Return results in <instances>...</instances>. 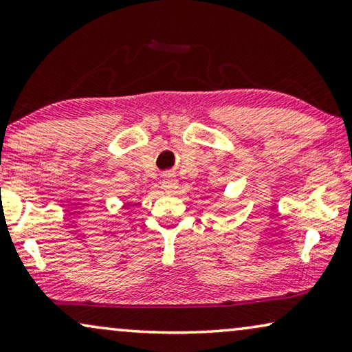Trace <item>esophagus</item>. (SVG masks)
<instances>
[{"label":"esophagus","instance_id":"esophagus-1","mask_svg":"<svg viewBox=\"0 0 352 352\" xmlns=\"http://www.w3.org/2000/svg\"><path fill=\"white\" fill-rule=\"evenodd\" d=\"M178 186V180L174 174H170V172H167L164 174V178H162V188H164L166 191H174L177 190Z\"/></svg>","mask_w":352,"mask_h":352}]
</instances>
